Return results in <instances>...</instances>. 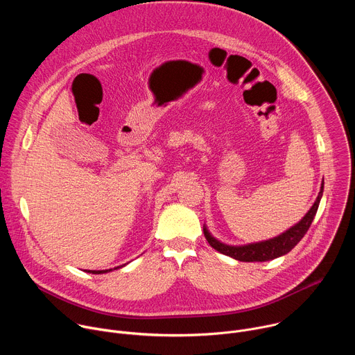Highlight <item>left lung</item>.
<instances>
[{
	"label": "left lung",
	"mask_w": 355,
	"mask_h": 355,
	"mask_svg": "<svg viewBox=\"0 0 355 355\" xmlns=\"http://www.w3.org/2000/svg\"><path fill=\"white\" fill-rule=\"evenodd\" d=\"M322 195H323V184H322V189L316 198V202L311 208V211L305 215V218H303L295 226H292L289 230H286L285 233L279 234L278 237H274V239H270L266 241H260V243L247 244V245H227V244L218 241L215 237H212L211 233L207 230V227H204V234H205L208 243L215 250H218L219 252H222V254L229 256L234 260L244 261V263L274 260V259L281 257V256L286 254V252H289L302 240V237L306 234V232L309 230V227L313 222V218L316 216Z\"/></svg>",
	"instance_id": "obj_1"
}]
</instances>
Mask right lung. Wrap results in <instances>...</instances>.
I'll list each match as a JSON object with an SVG mask.
<instances>
[{
	"mask_svg": "<svg viewBox=\"0 0 355 355\" xmlns=\"http://www.w3.org/2000/svg\"><path fill=\"white\" fill-rule=\"evenodd\" d=\"M119 268V267H118ZM111 270H104V271H87V272H92V274H104V272H108Z\"/></svg>",
	"mask_w": 355,
	"mask_h": 355,
	"instance_id": "add662e5",
	"label": "right lung"
}]
</instances>
